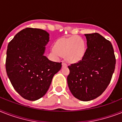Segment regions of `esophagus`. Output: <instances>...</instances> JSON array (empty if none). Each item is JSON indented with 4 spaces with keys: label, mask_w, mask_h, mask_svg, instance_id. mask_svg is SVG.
Here are the masks:
<instances>
[{
    "label": "esophagus",
    "mask_w": 122,
    "mask_h": 122,
    "mask_svg": "<svg viewBox=\"0 0 122 122\" xmlns=\"http://www.w3.org/2000/svg\"><path fill=\"white\" fill-rule=\"evenodd\" d=\"M66 66H67V64H66V63H62V67H63V68H65V67H66Z\"/></svg>",
    "instance_id": "1"
}]
</instances>
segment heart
I'll list each match as a JSON object with an SVG mask.
<instances>
[{
	"instance_id": "b5f03b06",
	"label": "heart",
	"mask_w": 122,
	"mask_h": 122,
	"mask_svg": "<svg viewBox=\"0 0 122 122\" xmlns=\"http://www.w3.org/2000/svg\"><path fill=\"white\" fill-rule=\"evenodd\" d=\"M86 49L85 42L77 36L57 41L52 53L56 56H64L68 63H76L81 61L85 56Z\"/></svg>"
}]
</instances>
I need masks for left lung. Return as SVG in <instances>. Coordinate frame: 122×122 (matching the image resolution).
<instances>
[{"instance_id":"obj_1","label":"left lung","mask_w":122,"mask_h":122,"mask_svg":"<svg viewBox=\"0 0 122 122\" xmlns=\"http://www.w3.org/2000/svg\"><path fill=\"white\" fill-rule=\"evenodd\" d=\"M87 49L81 61L68 66L67 82L76 98L87 102L100 96L110 83L116 59L112 44L98 33L85 34Z\"/></svg>"}]
</instances>
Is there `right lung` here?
Returning a JSON list of instances; mask_svg holds the SVG:
<instances>
[{"mask_svg":"<svg viewBox=\"0 0 122 122\" xmlns=\"http://www.w3.org/2000/svg\"><path fill=\"white\" fill-rule=\"evenodd\" d=\"M49 34L42 29L25 28L15 36L7 49L5 68L14 88L24 98L37 100L47 93L61 63L44 56Z\"/></svg>","mask_w":122,"mask_h":122,"instance_id":"1","label":"right lung"}]
</instances>
